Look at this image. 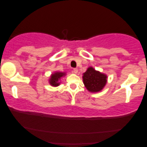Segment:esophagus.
Listing matches in <instances>:
<instances>
[{"label": "esophagus", "mask_w": 147, "mask_h": 147, "mask_svg": "<svg viewBox=\"0 0 147 147\" xmlns=\"http://www.w3.org/2000/svg\"><path fill=\"white\" fill-rule=\"evenodd\" d=\"M73 72L74 74H78V69H77V68H74V69H73Z\"/></svg>", "instance_id": "34e87169"}]
</instances>
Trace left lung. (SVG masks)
<instances>
[{
  "mask_svg": "<svg viewBox=\"0 0 147 147\" xmlns=\"http://www.w3.org/2000/svg\"><path fill=\"white\" fill-rule=\"evenodd\" d=\"M82 79L86 89L92 93H96L103 90L107 83L108 76L93 67H89L83 74Z\"/></svg>",
  "mask_w": 147,
  "mask_h": 147,
  "instance_id": "obj_1",
  "label": "left lung"
}]
</instances>
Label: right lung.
Listing matches in <instances>:
<instances>
[{
    "mask_svg": "<svg viewBox=\"0 0 147 147\" xmlns=\"http://www.w3.org/2000/svg\"><path fill=\"white\" fill-rule=\"evenodd\" d=\"M66 76V72L61 71H54L50 76L49 79V83L53 87L59 86L61 84V79Z\"/></svg>",
    "mask_w": 147,
    "mask_h": 147,
    "instance_id": "1",
    "label": "right lung"
}]
</instances>
